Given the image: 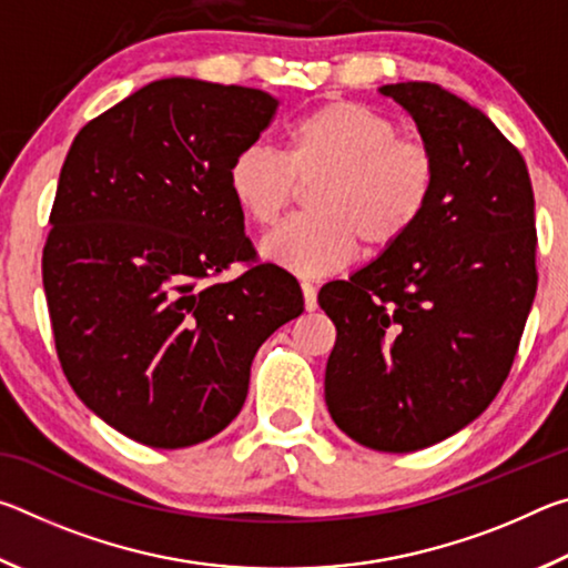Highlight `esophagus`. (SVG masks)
<instances>
[{
  "instance_id": "34e87169",
  "label": "esophagus",
  "mask_w": 568,
  "mask_h": 568,
  "mask_svg": "<svg viewBox=\"0 0 568 568\" xmlns=\"http://www.w3.org/2000/svg\"><path fill=\"white\" fill-rule=\"evenodd\" d=\"M301 291H303L305 311H315V307H318V291H315V285L311 281H303Z\"/></svg>"
}]
</instances>
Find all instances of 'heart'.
Wrapping results in <instances>:
<instances>
[{"label":"heart","mask_w":568,"mask_h":568,"mask_svg":"<svg viewBox=\"0 0 568 568\" xmlns=\"http://www.w3.org/2000/svg\"><path fill=\"white\" fill-rule=\"evenodd\" d=\"M315 182L311 215L267 235V263L295 275H325L353 261L358 240L373 253L400 243L438 185L434 152L400 138L398 124L361 102H328L283 130V152L247 145L227 162L225 182L240 213L271 227L293 203L297 182Z\"/></svg>","instance_id":"heart-1"}]
</instances>
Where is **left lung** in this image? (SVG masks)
Listing matches in <instances>:
<instances>
[{"mask_svg": "<svg viewBox=\"0 0 568 568\" xmlns=\"http://www.w3.org/2000/svg\"><path fill=\"white\" fill-rule=\"evenodd\" d=\"M434 152L428 213L376 261L321 287L338 338L325 403L343 434L410 454L488 408L536 295L526 162L484 112L430 82L383 84Z\"/></svg>", "mask_w": 568, "mask_h": 568, "instance_id": "1", "label": "left lung"}]
</instances>
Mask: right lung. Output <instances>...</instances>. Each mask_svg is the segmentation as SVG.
Instances as JSON below:
<instances>
[{
	"instance_id": "right-lung-1",
	"label": "right lung",
	"mask_w": 568,
	"mask_h": 568,
	"mask_svg": "<svg viewBox=\"0 0 568 568\" xmlns=\"http://www.w3.org/2000/svg\"><path fill=\"white\" fill-rule=\"evenodd\" d=\"M275 110L263 90L168 77L90 120L67 152L42 253L57 355L84 406L138 444L220 434L257 348L303 313L295 277L255 261L225 182ZM233 262L248 271L202 283Z\"/></svg>"
}]
</instances>
